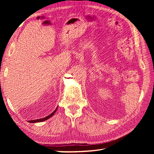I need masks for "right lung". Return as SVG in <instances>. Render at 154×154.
Masks as SVG:
<instances>
[{"label": "right lung", "mask_w": 154, "mask_h": 154, "mask_svg": "<svg viewBox=\"0 0 154 154\" xmlns=\"http://www.w3.org/2000/svg\"><path fill=\"white\" fill-rule=\"evenodd\" d=\"M57 109H58V107H57L56 109H55V111H54L53 113H51L50 115H49L48 116H47V117H45V118H41V119H35V120H30V121H29L28 122H30V123H36V122H43V121H45V120H47V119H49V118H50L51 116H53L54 114H55V113H56V111H57Z\"/></svg>", "instance_id": "obj_1"}]
</instances>
